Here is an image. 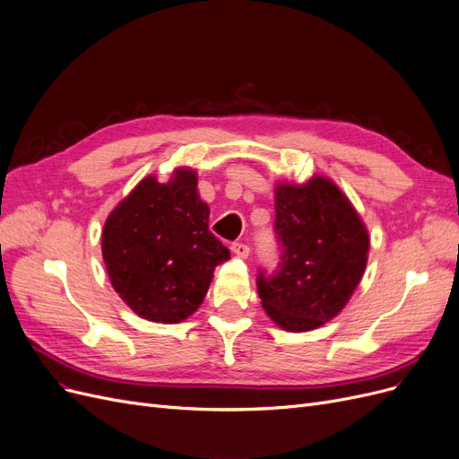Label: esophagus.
I'll return each mask as SVG.
<instances>
[{"label": "esophagus", "instance_id": "1", "mask_svg": "<svg viewBox=\"0 0 459 459\" xmlns=\"http://www.w3.org/2000/svg\"><path fill=\"white\" fill-rule=\"evenodd\" d=\"M230 249H232V254H234L236 257H240V259H246V257L249 255V246L244 244V242H234V244L230 246Z\"/></svg>", "mask_w": 459, "mask_h": 459}]
</instances>
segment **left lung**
Returning <instances> with one entry per match:
<instances>
[{"label":"left lung","mask_w":459,"mask_h":459,"mask_svg":"<svg viewBox=\"0 0 459 459\" xmlns=\"http://www.w3.org/2000/svg\"><path fill=\"white\" fill-rule=\"evenodd\" d=\"M280 263L259 271L263 308L288 332L320 328L342 313L366 269L369 238L349 198L326 177L274 190Z\"/></svg>","instance_id":"8db88e82"}]
</instances>
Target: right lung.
Listing matches in <instances>:
<instances>
[{
	"mask_svg": "<svg viewBox=\"0 0 459 459\" xmlns=\"http://www.w3.org/2000/svg\"><path fill=\"white\" fill-rule=\"evenodd\" d=\"M196 171L168 183L144 179L116 205L102 229V259L112 288L139 316L177 324L202 305L230 251L210 232Z\"/></svg>",
	"mask_w": 459,
	"mask_h": 459,
	"instance_id": "1",
	"label": "right lung"
}]
</instances>
